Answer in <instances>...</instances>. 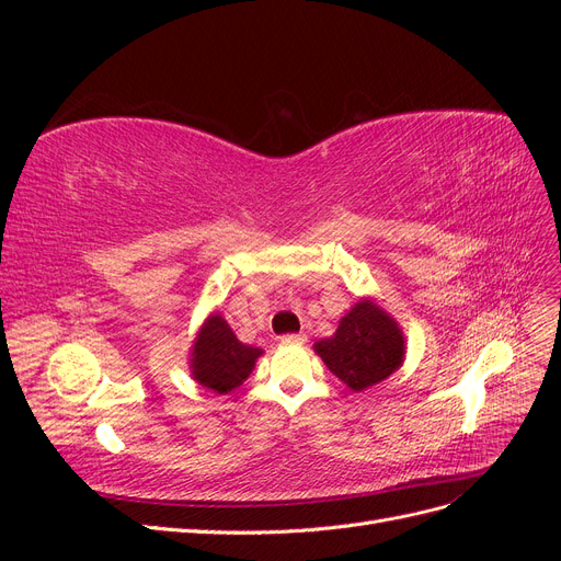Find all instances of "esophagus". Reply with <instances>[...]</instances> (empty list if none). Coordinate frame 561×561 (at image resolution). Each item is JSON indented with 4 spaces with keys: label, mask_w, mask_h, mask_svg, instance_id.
I'll use <instances>...</instances> for the list:
<instances>
[{
    "label": "esophagus",
    "mask_w": 561,
    "mask_h": 561,
    "mask_svg": "<svg viewBox=\"0 0 561 561\" xmlns=\"http://www.w3.org/2000/svg\"><path fill=\"white\" fill-rule=\"evenodd\" d=\"M280 342L283 344H304L307 342V334H285V336H280Z\"/></svg>",
    "instance_id": "34e87169"
}]
</instances>
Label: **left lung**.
I'll return each mask as SVG.
<instances>
[{
  "label": "left lung",
  "instance_id": "1",
  "mask_svg": "<svg viewBox=\"0 0 561 561\" xmlns=\"http://www.w3.org/2000/svg\"><path fill=\"white\" fill-rule=\"evenodd\" d=\"M334 377L351 390L388 379L404 360V336L398 322L375 299H360L339 320L332 336L313 344Z\"/></svg>",
  "mask_w": 561,
  "mask_h": 561
}]
</instances>
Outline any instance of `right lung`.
<instances>
[{
    "label": "right lung",
    "mask_w": 561,
    "mask_h": 561,
    "mask_svg": "<svg viewBox=\"0 0 561 561\" xmlns=\"http://www.w3.org/2000/svg\"><path fill=\"white\" fill-rule=\"evenodd\" d=\"M260 355L262 348L239 342L227 320L219 313H213L196 334L190 367L201 386L225 396L250 377L254 360Z\"/></svg>",
    "instance_id": "obj_1"
}]
</instances>
